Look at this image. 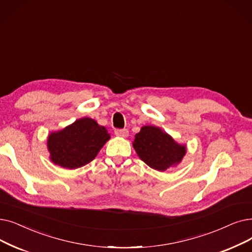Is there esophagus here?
Segmentation results:
<instances>
[{
	"instance_id": "1",
	"label": "esophagus",
	"mask_w": 252,
	"mask_h": 252,
	"mask_svg": "<svg viewBox=\"0 0 252 252\" xmlns=\"http://www.w3.org/2000/svg\"><path fill=\"white\" fill-rule=\"evenodd\" d=\"M114 134L118 137H126L128 135V130L126 128H115Z\"/></svg>"
}]
</instances>
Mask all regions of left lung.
I'll return each mask as SVG.
<instances>
[{
  "mask_svg": "<svg viewBox=\"0 0 252 252\" xmlns=\"http://www.w3.org/2000/svg\"><path fill=\"white\" fill-rule=\"evenodd\" d=\"M133 146L139 158L150 168L166 171L183 158L187 148L179 145L157 126H145L136 134Z\"/></svg>",
  "mask_w": 252,
  "mask_h": 252,
  "instance_id": "1",
  "label": "left lung"
}]
</instances>
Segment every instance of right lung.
Wrapping results in <instances>:
<instances>
[{
	"instance_id": "right-lung-1",
	"label": "right lung",
	"mask_w": 252,
	"mask_h": 252,
	"mask_svg": "<svg viewBox=\"0 0 252 252\" xmlns=\"http://www.w3.org/2000/svg\"><path fill=\"white\" fill-rule=\"evenodd\" d=\"M110 139L106 127L85 117L48 137L51 160L63 168L77 169L91 162Z\"/></svg>"
}]
</instances>
